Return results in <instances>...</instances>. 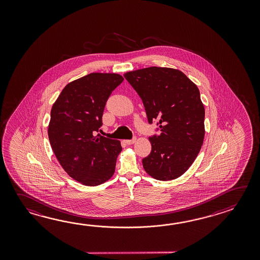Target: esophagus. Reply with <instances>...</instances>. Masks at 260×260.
<instances>
[{"instance_id": "1", "label": "esophagus", "mask_w": 260, "mask_h": 260, "mask_svg": "<svg viewBox=\"0 0 260 260\" xmlns=\"http://www.w3.org/2000/svg\"><path fill=\"white\" fill-rule=\"evenodd\" d=\"M136 140H137V139H136V138H133V139H127V140H125L124 142L127 144V145H132V144H134L135 142H136Z\"/></svg>"}]
</instances>
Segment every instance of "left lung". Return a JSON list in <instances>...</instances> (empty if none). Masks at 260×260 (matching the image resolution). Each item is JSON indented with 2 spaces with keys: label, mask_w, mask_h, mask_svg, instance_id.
Segmentation results:
<instances>
[{
  "label": "left lung",
  "mask_w": 260,
  "mask_h": 260,
  "mask_svg": "<svg viewBox=\"0 0 260 260\" xmlns=\"http://www.w3.org/2000/svg\"><path fill=\"white\" fill-rule=\"evenodd\" d=\"M124 77L142 100L149 123L157 121L160 136L149 138L151 151L144 169L157 180L182 176L193 164L205 138V107L197 85L182 72L149 67Z\"/></svg>",
  "instance_id": "8db88e82"
}]
</instances>
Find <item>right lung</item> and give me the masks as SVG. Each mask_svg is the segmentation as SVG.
Here are the masks:
<instances>
[{
    "mask_svg": "<svg viewBox=\"0 0 260 260\" xmlns=\"http://www.w3.org/2000/svg\"><path fill=\"white\" fill-rule=\"evenodd\" d=\"M123 78L93 72L68 83L51 110L48 138L67 174L85 186H98L114 174L121 142L101 131L106 102Z\"/></svg>",
    "mask_w": 260,
    "mask_h": 260,
    "instance_id": "1",
    "label": "right lung"
}]
</instances>
